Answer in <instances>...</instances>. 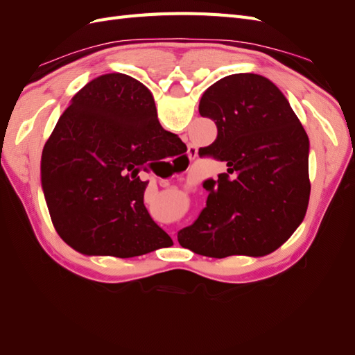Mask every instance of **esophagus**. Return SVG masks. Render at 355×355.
Returning a JSON list of instances; mask_svg holds the SVG:
<instances>
[{"instance_id": "1", "label": "esophagus", "mask_w": 355, "mask_h": 355, "mask_svg": "<svg viewBox=\"0 0 355 355\" xmlns=\"http://www.w3.org/2000/svg\"><path fill=\"white\" fill-rule=\"evenodd\" d=\"M197 154H198L197 148H196V146H189V151H188L189 158H196V157H197Z\"/></svg>"}]
</instances>
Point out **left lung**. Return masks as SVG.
Here are the masks:
<instances>
[{
	"instance_id": "8db88e82",
	"label": "left lung",
	"mask_w": 355,
	"mask_h": 355,
	"mask_svg": "<svg viewBox=\"0 0 355 355\" xmlns=\"http://www.w3.org/2000/svg\"><path fill=\"white\" fill-rule=\"evenodd\" d=\"M198 111L218 127L201 157L227 164L198 219L178 232L182 247L209 257L263 256L304 220L309 201V141L277 85L257 73L228 75L204 92Z\"/></svg>"
}]
</instances>
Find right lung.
<instances>
[{"instance_id": "1", "label": "right lung", "mask_w": 355, "mask_h": 355, "mask_svg": "<svg viewBox=\"0 0 355 355\" xmlns=\"http://www.w3.org/2000/svg\"><path fill=\"white\" fill-rule=\"evenodd\" d=\"M180 142L161 127L142 83L106 73L85 84L41 157L42 191L63 241L84 254L116 257L171 244L145 207L148 180L139 173L151 161L173 157Z\"/></svg>"}]
</instances>
